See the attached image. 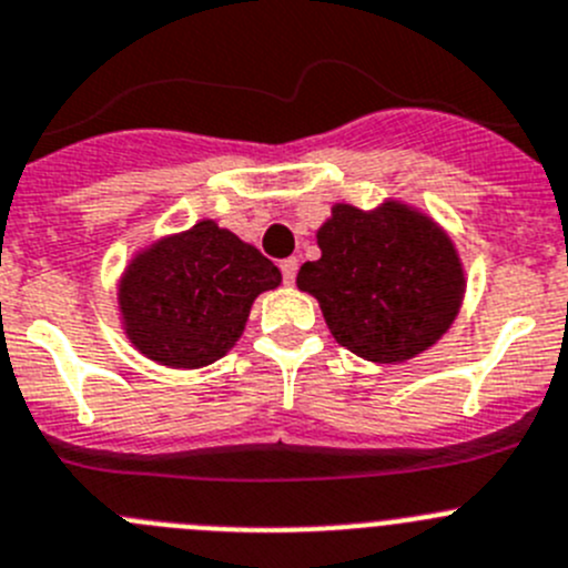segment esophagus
Wrapping results in <instances>:
<instances>
[{
    "label": "esophagus",
    "mask_w": 568,
    "mask_h": 568,
    "mask_svg": "<svg viewBox=\"0 0 568 568\" xmlns=\"http://www.w3.org/2000/svg\"><path fill=\"white\" fill-rule=\"evenodd\" d=\"M296 268H300V260H296V257L280 260V272H283V280H285V283H288V285L296 280Z\"/></svg>",
    "instance_id": "1"
}]
</instances>
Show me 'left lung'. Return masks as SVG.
<instances>
[{"instance_id": "1", "label": "left lung", "mask_w": 568, "mask_h": 568, "mask_svg": "<svg viewBox=\"0 0 568 568\" xmlns=\"http://www.w3.org/2000/svg\"><path fill=\"white\" fill-rule=\"evenodd\" d=\"M320 260L296 274L320 300L333 338L375 364H397L437 344L457 320L465 272L457 246L420 210L333 204L316 232Z\"/></svg>"}]
</instances>
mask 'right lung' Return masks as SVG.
I'll return each instance as SVG.
<instances>
[{"label": "right lung", "mask_w": 568, "mask_h": 568, "mask_svg": "<svg viewBox=\"0 0 568 568\" xmlns=\"http://www.w3.org/2000/svg\"><path fill=\"white\" fill-rule=\"evenodd\" d=\"M280 283L272 260L206 219L136 252L116 302L125 336L142 356L199 369L235 347L252 302Z\"/></svg>", "instance_id": "obj_1"}]
</instances>
